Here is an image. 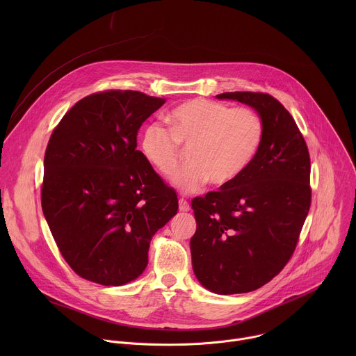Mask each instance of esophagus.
I'll return each mask as SVG.
<instances>
[{"label":"esophagus","instance_id":"esophagus-1","mask_svg":"<svg viewBox=\"0 0 356 356\" xmlns=\"http://www.w3.org/2000/svg\"><path fill=\"white\" fill-rule=\"evenodd\" d=\"M179 210L183 211V213L190 211V204H188V202H187L184 198H180V200H179Z\"/></svg>","mask_w":356,"mask_h":356}]
</instances>
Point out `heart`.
<instances>
[{"mask_svg": "<svg viewBox=\"0 0 356 356\" xmlns=\"http://www.w3.org/2000/svg\"><path fill=\"white\" fill-rule=\"evenodd\" d=\"M168 122L172 131L159 122L145 125L140 150L150 166L168 176L179 166L180 146L190 147V165L172 177L183 193H195L209 181L221 187L236 180L255 158L264 138V122L255 111L204 98L176 106Z\"/></svg>", "mask_w": 356, "mask_h": 356, "instance_id": "1", "label": "heart"}]
</instances>
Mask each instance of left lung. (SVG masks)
<instances>
[{
    "label": "left lung",
    "instance_id": "left-lung-1",
    "mask_svg": "<svg viewBox=\"0 0 356 356\" xmlns=\"http://www.w3.org/2000/svg\"><path fill=\"white\" fill-rule=\"evenodd\" d=\"M258 113L264 138L232 183L191 201L197 229L190 239L193 270L217 294L253 291L291 258L310 210V155L290 113L264 92L216 95Z\"/></svg>",
    "mask_w": 356,
    "mask_h": 356
}]
</instances>
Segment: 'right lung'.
Masks as SVG:
<instances>
[{
    "mask_svg": "<svg viewBox=\"0 0 356 356\" xmlns=\"http://www.w3.org/2000/svg\"><path fill=\"white\" fill-rule=\"evenodd\" d=\"M165 98L110 90L76 103L49 139L42 210L69 266L83 279L122 286L147 266L154 235L176 214V191L142 152L140 125Z\"/></svg>",
    "mask_w": 356,
    "mask_h": 356,
    "instance_id": "right-lung-1",
    "label": "right lung"
}]
</instances>
